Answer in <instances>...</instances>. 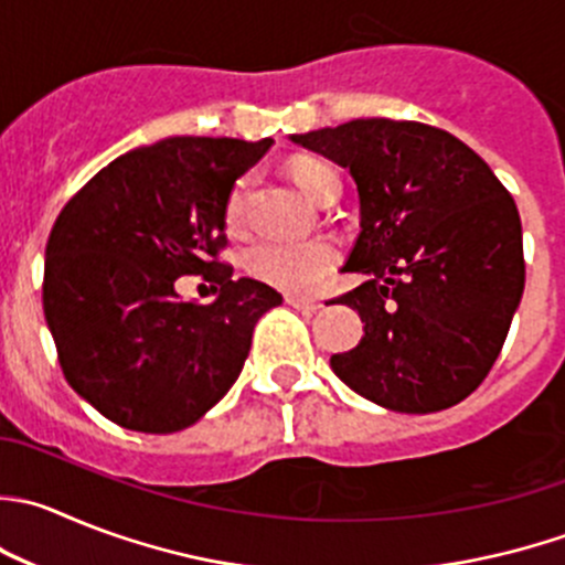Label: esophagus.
Listing matches in <instances>:
<instances>
[{
	"mask_svg": "<svg viewBox=\"0 0 565 565\" xmlns=\"http://www.w3.org/2000/svg\"><path fill=\"white\" fill-rule=\"evenodd\" d=\"M287 300L289 306H292V309H300V311H317V309H322V303L317 298H303V295H287Z\"/></svg>",
	"mask_w": 565,
	"mask_h": 565,
	"instance_id": "esophagus-1",
	"label": "esophagus"
}]
</instances>
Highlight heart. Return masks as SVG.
<instances>
[{"mask_svg":"<svg viewBox=\"0 0 565 565\" xmlns=\"http://www.w3.org/2000/svg\"><path fill=\"white\" fill-rule=\"evenodd\" d=\"M287 173L311 204L331 206L342 195V177L322 157H289ZM250 190H254L250 173L239 177L228 190L226 204H223V223L228 232H243L248 223ZM337 245L326 237L309 239V243H259L245 254V270L262 284H270L284 292H311L317 281L337 265Z\"/></svg>","mask_w":565,"mask_h":565,"instance_id":"b5f03b06","label":"heart"}]
</instances>
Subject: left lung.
<instances>
[{
  "label": "left lung",
  "instance_id": "1",
  "mask_svg": "<svg viewBox=\"0 0 565 565\" xmlns=\"http://www.w3.org/2000/svg\"><path fill=\"white\" fill-rule=\"evenodd\" d=\"M348 168L361 232L342 270L364 281L337 303L364 337L331 366L399 414L450 408L494 366L524 292L522 221L491 168L450 131L359 118L289 137Z\"/></svg>",
  "mask_w": 565,
  "mask_h": 565
}]
</instances>
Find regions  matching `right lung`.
<instances>
[{"label": "right lung", "mask_w": 565, "mask_h": 565, "mask_svg": "<svg viewBox=\"0 0 565 565\" xmlns=\"http://www.w3.org/2000/svg\"><path fill=\"white\" fill-rule=\"evenodd\" d=\"M273 140L166 137L96 173L54 221L43 315L65 381L126 430L177 434L199 422L243 372L254 326L281 295L232 281L223 204ZM204 275L201 307L175 278Z\"/></svg>", "instance_id": "1"}]
</instances>
